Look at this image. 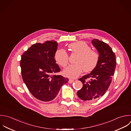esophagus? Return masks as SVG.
I'll list each match as a JSON object with an SVG mask.
<instances>
[{
	"label": "esophagus",
	"mask_w": 131,
	"mask_h": 131,
	"mask_svg": "<svg viewBox=\"0 0 131 131\" xmlns=\"http://www.w3.org/2000/svg\"><path fill=\"white\" fill-rule=\"evenodd\" d=\"M73 82H74V80H73L69 79V81H68V83H70V84H71V83H73Z\"/></svg>",
	"instance_id": "obj_1"
}]
</instances>
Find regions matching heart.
Listing matches in <instances>:
<instances>
[{
	"label": "heart",
	"instance_id": "b5f03b06",
	"mask_svg": "<svg viewBox=\"0 0 131 131\" xmlns=\"http://www.w3.org/2000/svg\"><path fill=\"white\" fill-rule=\"evenodd\" d=\"M68 47L72 53L78 54L75 63L70 65L63 71L65 76L75 79L83 72L88 73L93 71L97 67L100 60V54L96 51L91 50V47L84 41H79L70 44ZM57 63L63 67H65L69 62V56L63 49L57 50L54 56Z\"/></svg>",
	"mask_w": 131,
	"mask_h": 131
}]
</instances>
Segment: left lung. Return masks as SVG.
Listing matches in <instances>:
<instances>
[{"instance_id":"left-lung-1","label":"left lung","mask_w":131,"mask_h":131,"mask_svg":"<svg viewBox=\"0 0 131 131\" xmlns=\"http://www.w3.org/2000/svg\"><path fill=\"white\" fill-rule=\"evenodd\" d=\"M100 54V60L96 68L79 80L83 83L82 88L77 92L83 101H93L106 93L111 83L116 65V56L107 43L98 39L92 41Z\"/></svg>"}]
</instances>
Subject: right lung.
<instances>
[{
    "mask_svg": "<svg viewBox=\"0 0 131 131\" xmlns=\"http://www.w3.org/2000/svg\"><path fill=\"white\" fill-rule=\"evenodd\" d=\"M57 46L55 41L38 43L21 56L20 65L23 81L31 94L43 102L53 100L62 86L68 82V78L54 74L61 70L54 59Z\"/></svg>",
    "mask_w": 131,
    "mask_h": 131,
    "instance_id": "1",
    "label": "right lung"
}]
</instances>
